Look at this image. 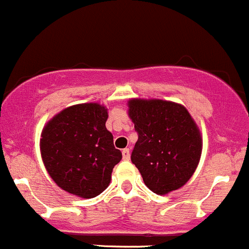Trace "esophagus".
<instances>
[{
    "instance_id": "1",
    "label": "esophagus",
    "mask_w": 249,
    "mask_h": 249,
    "mask_svg": "<svg viewBox=\"0 0 249 249\" xmlns=\"http://www.w3.org/2000/svg\"><path fill=\"white\" fill-rule=\"evenodd\" d=\"M122 157H123V160H129V157H131V153H129V149L128 148L123 149V151H122Z\"/></svg>"
}]
</instances>
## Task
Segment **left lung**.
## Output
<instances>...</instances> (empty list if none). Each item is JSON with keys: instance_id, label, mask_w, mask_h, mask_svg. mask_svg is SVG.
I'll list each match as a JSON object with an SVG mask.
<instances>
[{"instance_id": "8db88e82", "label": "left lung", "mask_w": 249, "mask_h": 249, "mask_svg": "<svg viewBox=\"0 0 249 249\" xmlns=\"http://www.w3.org/2000/svg\"><path fill=\"white\" fill-rule=\"evenodd\" d=\"M128 114L138 140L131 160L152 192L166 195L192 177L202 152L199 129L183 106L162 100H131Z\"/></svg>"}]
</instances>
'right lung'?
<instances>
[{
  "mask_svg": "<svg viewBox=\"0 0 249 249\" xmlns=\"http://www.w3.org/2000/svg\"><path fill=\"white\" fill-rule=\"evenodd\" d=\"M107 109L83 103L63 109L46 124L41 155L48 175L66 192L93 198L108 187L112 169L122 158L106 128Z\"/></svg>",
  "mask_w": 249,
  "mask_h": 249,
  "instance_id": "add662e5",
  "label": "right lung"
}]
</instances>
